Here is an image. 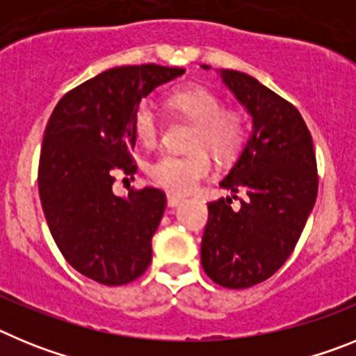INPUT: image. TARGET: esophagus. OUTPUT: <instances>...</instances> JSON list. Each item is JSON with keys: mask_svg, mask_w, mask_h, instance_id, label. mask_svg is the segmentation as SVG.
<instances>
[{"mask_svg": "<svg viewBox=\"0 0 356 356\" xmlns=\"http://www.w3.org/2000/svg\"><path fill=\"white\" fill-rule=\"evenodd\" d=\"M184 201V197L175 196V194H168V205L169 207H178Z\"/></svg>", "mask_w": 356, "mask_h": 356, "instance_id": "esophagus-1", "label": "esophagus"}]
</instances>
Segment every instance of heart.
I'll list each match as a JSON object with an SVG mask.
<instances>
[{
  "instance_id": "b5f03b06",
  "label": "heart",
  "mask_w": 356,
  "mask_h": 356,
  "mask_svg": "<svg viewBox=\"0 0 356 356\" xmlns=\"http://www.w3.org/2000/svg\"><path fill=\"white\" fill-rule=\"evenodd\" d=\"M178 114L196 122L188 147L191 153H162L147 165L151 184L169 193H193L212 172L210 149L219 159H232L246 139V119L234 108H225L217 92L203 85H185L169 96ZM134 134L140 144L153 146L160 139V122L149 103H140L134 114Z\"/></svg>"
}]
</instances>
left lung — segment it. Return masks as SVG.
Instances as JSON below:
<instances>
[{"mask_svg": "<svg viewBox=\"0 0 356 356\" xmlns=\"http://www.w3.org/2000/svg\"><path fill=\"white\" fill-rule=\"evenodd\" d=\"M209 69V65H203ZM222 81L253 118V131L221 187L244 192L209 203L201 266L226 289L271 278L291 257L317 197L312 135L292 103L246 72L222 69Z\"/></svg>", "mask_w": 356, "mask_h": 356, "instance_id": "left-lung-1", "label": "left lung"}]
</instances>
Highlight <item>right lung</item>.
<instances>
[{
	"label": "right lung",
	"instance_id": "right-lung-1",
	"mask_svg": "<svg viewBox=\"0 0 356 356\" xmlns=\"http://www.w3.org/2000/svg\"><path fill=\"white\" fill-rule=\"evenodd\" d=\"M185 69L156 64L99 72L64 94L44 130L39 196L56 246L78 273L103 285L139 278L165 209L155 187L112 193L115 175L137 171L134 114L151 90Z\"/></svg>",
	"mask_w": 356,
	"mask_h": 356
}]
</instances>
